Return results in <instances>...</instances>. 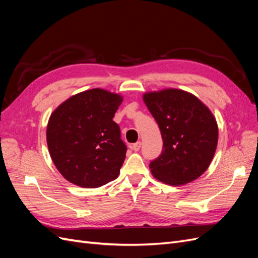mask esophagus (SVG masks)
I'll return each mask as SVG.
<instances>
[{
	"instance_id": "obj_1",
	"label": "esophagus",
	"mask_w": 258,
	"mask_h": 258,
	"mask_svg": "<svg viewBox=\"0 0 258 258\" xmlns=\"http://www.w3.org/2000/svg\"><path fill=\"white\" fill-rule=\"evenodd\" d=\"M131 148H132V150H134L135 152H138L139 150H140V148H141V142H137V143H135V144H132L131 145Z\"/></svg>"
}]
</instances>
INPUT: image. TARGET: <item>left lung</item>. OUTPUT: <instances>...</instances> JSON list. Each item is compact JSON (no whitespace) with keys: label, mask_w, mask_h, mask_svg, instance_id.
I'll return each mask as SVG.
<instances>
[{"label":"left lung","mask_w":258,"mask_h":258,"mask_svg":"<svg viewBox=\"0 0 258 258\" xmlns=\"http://www.w3.org/2000/svg\"><path fill=\"white\" fill-rule=\"evenodd\" d=\"M143 100L163 140L160 156L150 163L153 175L169 185L198 178L216 151L218 128L213 114L197 97L179 89L147 92Z\"/></svg>","instance_id":"left-lung-1"}]
</instances>
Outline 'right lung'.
I'll list each match as a JSON object with an SVG mask.
<instances>
[{
  "label": "right lung",
  "mask_w": 258,
  "mask_h": 258,
  "mask_svg": "<svg viewBox=\"0 0 258 258\" xmlns=\"http://www.w3.org/2000/svg\"><path fill=\"white\" fill-rule=\"evenodd\" d=\"M121 102L117 93L95 88L69 98L50 115L49 154L69 182L96 188L118 176L127 146L113 117Z\"/></svg>",
  "instance_id": "obj_1"
}]
</instances>
